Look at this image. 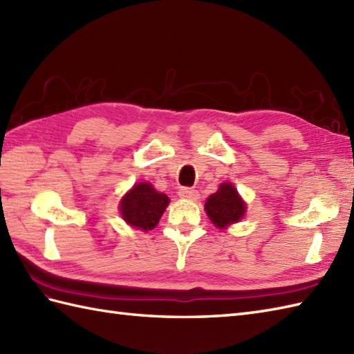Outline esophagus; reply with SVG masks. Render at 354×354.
Wrapping results in <instances>:
<instances>
[{
    "label": "esophagus",
    "instance_id": "esophagus-1",
    "mask_svg": "<svg viewBox=\"0 0 354 354\" xmlns=\"http://www.w3.org/2000/svg\"><path fill=\"white\" fill-rule=\"evenodd\" d=\"M179 196H181L183 199H190V201H196L199 198V193L198 190L194 189H190V187H183L181 190L178 192Z\"/></svg>",
    "mask_w": 354,
    "mask_h": 354
}]
</instances>
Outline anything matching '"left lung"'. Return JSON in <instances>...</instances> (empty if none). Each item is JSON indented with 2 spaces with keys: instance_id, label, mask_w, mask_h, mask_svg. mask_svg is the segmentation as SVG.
Segmentation results:
<instances>
[{
  "instance_id": "8db88e82",
  "label": "left lung",
  "mask_w": 354,
  "mask_h": 354,
  "mask_svg": "<svg viewBox=\"0 0 354 354\" xmlns=\"http://www.w3.org/2000/svg\"><path fill=\"white\" fill-rule=\"evenodd\" d=\"M205 212L217 228H227L245 216L246 204L231 183H223L205 202Z\"/></svg>"
}]
</instances>
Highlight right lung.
<instances>
[{"instance_id": "1", "label": "right lung", "mask_w": 354, "mask_h": 354, "mask_svg": "<svg viewBox=\"0 0 354 354\" xmlns=\"http://www.w3.org/2000/svg\"><path fill=\"white\" fill-rule=\"evenodd\" d=\"M169 196L156 192L152 184L138 183L120 201V213L131 227L153 230L169 205Z\"/></svg>"}]
</instances>
